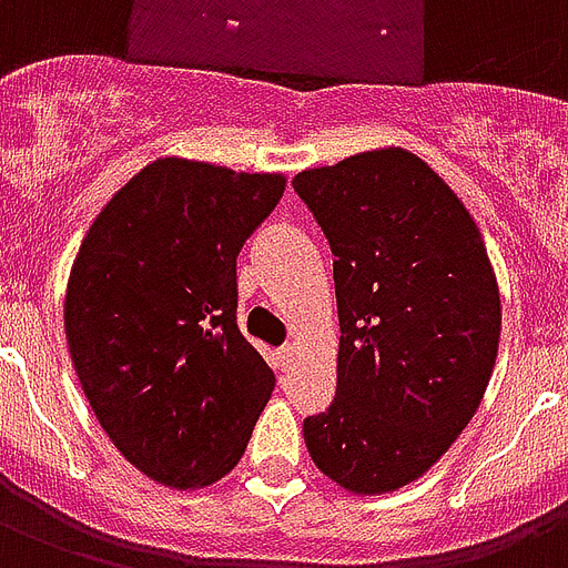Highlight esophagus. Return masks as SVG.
<instances>
[{
	"mask_svg": "<svg viewBox=\"0 0 568 568\" xmlns=\"http://www.w3.org/2000/svg\"><path fill=\"white\" fill-rule=\"evenodd\" d=\"M293 355H296L293 346H281L278 352H275V366H278V369H287L290 363H293Z\"/></svg>",
	"mask_w": 568,
	"mask_h": 568,
	"instance_id": "obj_1",
	"label": "esophagus"
}]
</instances>
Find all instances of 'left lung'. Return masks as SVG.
<instances>
[{
    "mask_svg": "<svg viewBox=\"0 0 568 568\" xmlns=\"http://www.w3.org/2000/svg\"><path fill=\"white\" fill-rule=\"evenodd\" d=\"M334 255L337 398L307 416L313 464L375 496L416 480L478 410L501 302L469 211L428 163L378 149L293 179Z\"/></svg>",
    "mask_w": 568,
    "mask_h": 568,
    "instance_id": "obj_1",
    "label": "left lung"
}]
</instances>
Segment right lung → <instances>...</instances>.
I'll return each instance as SVG.
<instances>
[{"instance_id":"add662e5","label":"right lung","mask_w":568,"mask_h":568,"mask_svg":"<svg viewBox=\"0 0 568 568\" xmlns=\"http://www.w3.org/2000/svg\"><path fill=\"white\" fill-rule=\"evenodd\" d=\"M281 193V175L163 158L79 248L63 307L72 366L113 446L166 487L234 469L275 389L237 325V255Z\"/></svg>"}]
</instances>
